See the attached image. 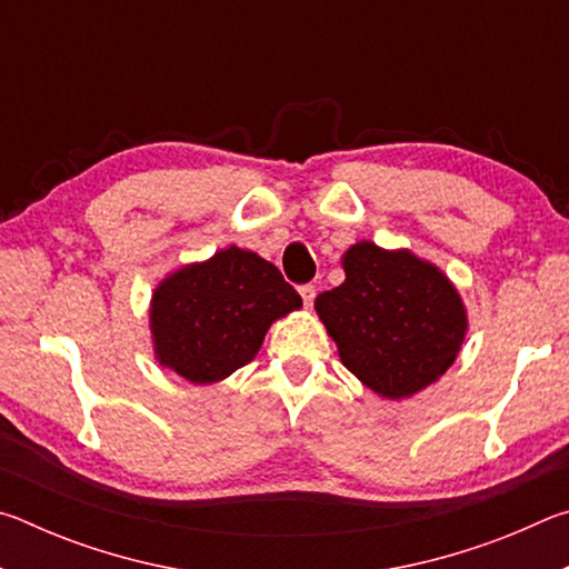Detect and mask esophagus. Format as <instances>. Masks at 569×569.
Instances as JSON below:
<instances>
[{
    "label": "esophagus",
    "instance_id": "34e87169",
    "mask_svg": "<svg viewBox=\"0 0 569 569\" xmlns=\"http://www.w3.org/2000/svg\"><path fill=\"white\" fill-rule=\"evenodd\" d=\"M298 291H301V298H303V303H306V306H311V303H313V298H316V286H311V283H303L301 288H298Z\"/></svg>",
    "mask_w": 569,
    "mask_h": 569
}]
</instances>
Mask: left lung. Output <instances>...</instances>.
Wrapping results in <instances>:
<instances>
[{
	"label": "left lung",
	"instance_id": "1",
	"mask_svg": "<svg viewBox=\"0 0 569 569\" xmlns=\"http://www.w3.org/2000/svg\"><path fill=\"white\" fill-rule=\"evenodd\" d=\"M346 281L316 298L346 369L381 397L401 399L455 363L467 316L455 286L407 250L356 243L343 256Z\"/></svg>",
	"mask_w": 569,
	"mask_h": 569
}]
</instances>
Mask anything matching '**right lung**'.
<instances>
[{
  "mask_svg": "<svg viewBox=\"0 0 569 569\" xmlns=\"http://www.w3.org/2000/svg\"><path fill=\"white\" fill-rule=\"evenodd\" d=\"M298 306L301 296L273 263L230 246L158 286L156 353L192 383L220 381L253 359L268 326Z\"/></svg>",
  "mask_w": 569,
  "mask_h": 569,
  "instance_id": "right-lung-1",
  "label": "right lung"
}]
</instances>
